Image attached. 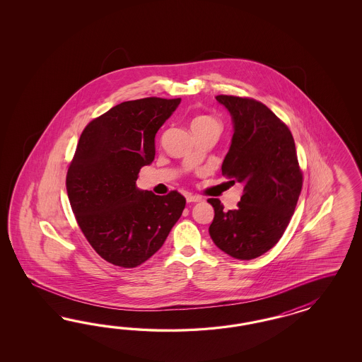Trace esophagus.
I'll return each instance as SVG.
<instances>
[{
  "instance_id": "34e87169",
  "label": "esophagus",
  "mask_w": 362,
  "mask_h": 362,
  "mask_svg": "<svg viewBox=\"0 0 362 362\" xmlns=\"http://www.w3.org/2000/svg\"><path fill=\"white\" fill-rule=\"evenodd\" d=\"M186 200L188 203H197V202H202L203 199L200 197H197V195H191V194H188V195H186Z\"/></svg>"
}]
</instances>
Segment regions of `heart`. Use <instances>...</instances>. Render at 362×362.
Returning <instances> with one entry per match:
<instances>
[{
    "label": "heart",
    "instance_id": "b5f03b06",
    "mask_svg": "<svg viewBox=\"0 0 362 362\" xmlns=\"http://www.w3.org/2000/svg\"><path fill=\"white\" fill-rule=\"evenodd\" d=\"M203 122H215V123H216V121H215L214 118H211V117L200 115V117H197V118L192 121V124H195V123H203Z\"/></svg>",
    "mask_w": 362,
    "mask_h": 362
}]
</instances>
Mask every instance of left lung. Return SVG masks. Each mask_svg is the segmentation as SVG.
I'll use <instances>...</instances> for the list:
<instances>
[{
	"mask_svg": "<svg viewBox=\"0 0 362 362\" xmlns=\"http://www.w3.org/2000/svg\"><path fill=\"white\" fill-rule=\"evenodd\" d=\"M230 112L233 135L221 174L239 182L244 194L238 209L223 211L209 199L215 216L209 236L223 252L251 260L269 251L289 224L303 187L296 146L289 129L255 99L218 95Z\"/></svg>",
	"mask_w": 362,
	"mask_h": 362,
	"instance_id": "1",
	"label": "left lung"
}]
</instances>
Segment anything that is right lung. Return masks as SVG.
I'll list each match as a JSON object with an SVG mask.
<instances>
[{"label": "right lung", "mask_w": 362, "mask_h": 362, "mask_svg": "<svg viewBox=\"0 0 362 362\" xmlns=\"http://www.w3.org/2000/svg\"><path fill=\"white\" fill-rule=\"evenodd\" d=\"M180 98L122 102L82 132L66 189L79 228L106 262L134 268L163 245L182 216L186 199L139 189L143 165L153 163L155 135Z\"/></svg>", "instance_id": "obj_1"}]
</instances>
